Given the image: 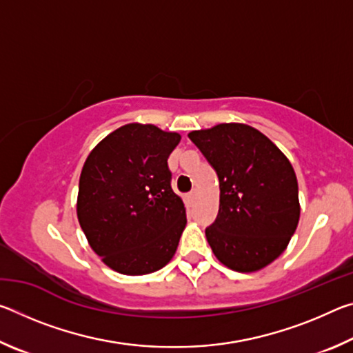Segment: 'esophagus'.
I'll return each instance as SVG.
<instances>
[{"label": "esophagus", "instance_id": "1", "mask_svg": "<svg viewBox=\"0 0 353 353\" xmlns=\"http://www.w3.org/2000/svg\"><path fill=\"white\" fill-rule=\"evenodd\" d=\"M194 198H196V190H191L190 193H188V199H190V201H193Z\"/></svg>", "mask_w": 353, "mask_h": 353}]
</instances>
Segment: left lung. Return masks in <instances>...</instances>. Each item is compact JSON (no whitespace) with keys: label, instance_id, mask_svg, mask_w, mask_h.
I'll return each instance as SVG.
<instances>
[{"label":"left lung","instance_id":"1","mask_svg":"<svg viewBox=\"0 0 353 353\" xmlns=\"http://www.w3.org/2000/svg\"><path fill=\"white\" fill-rule=\"evenodd\" d=\"M188 137L219 179V212L205 229L213 254L240 272L270 265L288 246L301 214L290 160L246 124H218Z\"/></svg>","mask_w":353,"mask_h":353}]
</instances>
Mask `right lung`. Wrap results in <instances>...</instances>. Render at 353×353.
<instances>
[{"mask_svg":"<svg viewBox=\"0 0 353 353\" xmlns=\"http://www.w3.org/2000/svg\"><path fill=\"white\" fill-rule=\"evenodd\" d=\"M179 141V134L152 124H126L107 135L83 163L77 219L112 270L143 276L174 255L187 224L168 168Z\"/></svg>","mask_w":353,"mask_h":353,"instance_id":"right-lung-1","label":"right lung"}]
</instances>
